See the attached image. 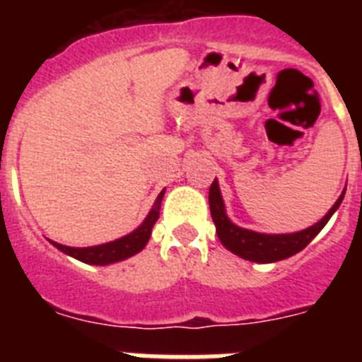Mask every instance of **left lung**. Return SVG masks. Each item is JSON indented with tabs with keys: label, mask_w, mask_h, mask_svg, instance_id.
Listing matches in <instances>:
<instances>
[{
	"label": "left lung",
	"mask_w": 362,
	"mask_h": 362,
	"mask_svg": "<svg viewBox=\"0 0 362 362\" xmlns=\"http://www.w3.org/2000/svg\"><path fill=\"white\" fill-rule=\"evenodd\" d=\"M344 192L339 196L335 204L330 209V212L326 214L319 223H315L310 228L303 230V232L296 233H283V235H268V233H257L252 230H245L230 223V219L225 214V204H223V197H221L219 185L214 179V183L210 185L209 201H210V212H212V219L216 223L217 238L221 243L228 248L232 254L239 255L243 259L254 261V263H276L281 259H286L290 255L297 254L312 241L325 225L334 216L335 210L339 209V204L343 201Z\"/></svg>",
	"instance_id": "8db88e82"
}]
</instances>
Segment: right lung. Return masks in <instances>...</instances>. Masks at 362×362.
Segmentation results:
<instances>
[{"label": "right lung", "instance_id": "1", "mask_svg": "<svg viewBox=\"0 0 362 362\" xmlns=\"http://www.w3.org/2000/svg\"><path fill=\"white\" fill-rule=\"evenodd\" d=\"M163 196H165V190L161 192L153 203V209L150 210V214L146 216L145 223L137 230H134L132 233L124 235V238L116 239V241L107 243V245H99V246H88V248H72V246L59 245V243H54L57 250L65 252V254L72 255V257L79 259L83 263L88 264H110L116 263V261H121V259H127L130 255L137 254L145 248V245L148 243L150 233H152L153 223L158 221L159 217V209H161V201Z\"/></svg>", "mask_w": 362, "mask_h": 362}]
</instances>
